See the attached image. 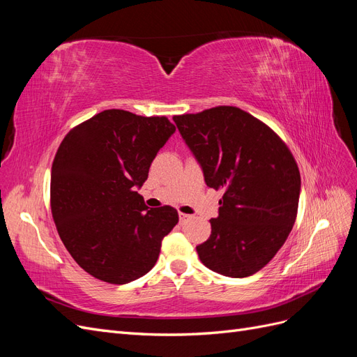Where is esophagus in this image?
I'll return each instance as SVG.
<instances>
[{
    "label": "esophagus",
    "instance_id": "obj_1",
    "mask_svg": "<svg viewBox=\"0 0 357 357\" xmlns=\"http://www.w3.org/2000/svg\"><path fill=\"white\" fill-rule=\"evenodd\" d=\"M189 220H190V215H189V214H185V213H180V214H178V222H180V225H186Z\"/></svg>",
    "mask_w": 357,
    "mask_h": 357
}]
</instances>
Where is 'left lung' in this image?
<instances>
[{"label":"left lung","mask_w":357,"mask_h":357,"mask_svg":"<svg viewBox=\"0 0 357 357\" xmlns=\"http://www.w3.org/2000/svg\"><path fill=\"white\" fill-rule=\"evenodd\" d=\"M199 164L205 185L223 189L210 238L197 245L211 271L243 278L282 248L298 213L301 176L280 137L256 117L229 105L174 116Z\"/></svg>","instance_id":"8db88e82"}]
</instances>
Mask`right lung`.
Listing matches in <instances>:
<instances>
[{
  "instance_id": "1",
  "label": "right lung",
  "mask_w": 357,
  "mask_h": 357,
  "mask_svg": "<svg viewBox=\"0 0 357 357\" xmlns=\"http://www.w3.org/2000/svg\"><path fill=\"white\" fill-rule=\"evenodd\" d=\"M174 132L164 116L113 109L62 139L50 172L53 220L74 261L95 278L126 284L155 266L178 213L146 207L137 189Z\"/></svg>"
}]
</instances>
